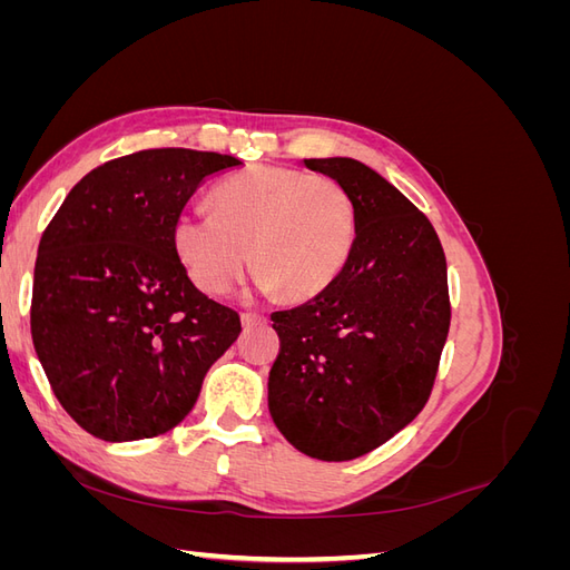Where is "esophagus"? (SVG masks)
<instances>
[{"label": "esophagus", "instance_id": "1", "mask_svg": "<svg viewBox=\"0 0 570 570\" xmlns=\"http://www.w3.org/2000/svg\"><path fill=\"white\" fill-rule=\"evenodd\" d=\"M239 321H243L245 327H249V325H256V323H264L266 318H264L262 314H249V312H247V314L239 316Z\"/></svg>", "mask_w": 570, "mask_h": 570}]
</instances>
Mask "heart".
Segmentation results:
<instances>
[{"label": "heart", "mask_w": 570, "mask_h": 570, "mask_svg": "<svg viewBox=\"0 0 570 570\" xmlns=\"http://www.w3.org/2000/svg\"><path fill=\"white\" fill-rule=\"evenodd\" d=\"M212 204L216 214L185 209L174 223L176 254L204 295L228 292L254 258L264 289L308 299L337 278L354 247L356 206L331 176L254 166L218 183Z\"/></svg>", "instance_id": "heart-1"}]
</instances>
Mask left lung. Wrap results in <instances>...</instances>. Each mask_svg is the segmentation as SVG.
Returning <instances> with one entry per match:
<instances>
[{
	"label": "left lung",
	"mask_w": 570,
	"mask_h": 570,
	"mask_svg": "<svg viewBox=\"0 0 570 570\" xmlns=\"http://www.w3.org/2000/svg\"><path fill=\"white\" fill-rule=\"evenodd\" d=\"M356 206L347 264L314 299L271 314L281 354L268 409L306 456L350 461L400 433L425 406L450 333L440 237L400 189L347 157L304 159Z\"/></svg>",
	"instance_id": "1"
}]
</instances>
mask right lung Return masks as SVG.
<instances>
[{"label": "right lung", "mask_w": 570, "mask_h": 570, "mask_svg": "<svg viewBox=\"0 0 570 570\" xmlns=\"http://www.w3.org/2000/svg\"><path fill=\"white\" fill-rule=\"evenodd\" d=\"M228 154L145 149L97 166L42 233L30 331L57 400L107 442L157 438L193 411L237 340L233 308L187 278L174 223Z\"/></svg>", "instance_id": "obj_1"}]
</instances>
